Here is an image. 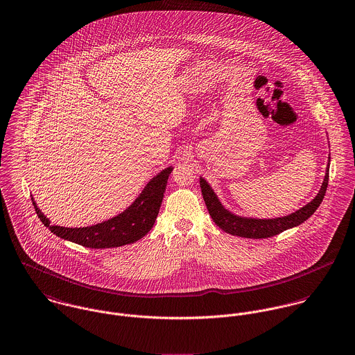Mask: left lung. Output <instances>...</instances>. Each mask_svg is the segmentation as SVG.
<instances>
[{
    "label": "left lung",
    "instance_id": "1",
    "mask_svg": "<svg viewBox=\"0 0 355 355\" xmlns=\"http://www.w3.org/2000/svg\"><path fill=\"white\" fill-rule=\"evenodd\" d=\"M329 174V163L327 167L325 178L322 181L321 189L317 196L305 207L290 214L287 216L275 218V219H254V218H243L232 214L227 211L222 202L219 201L212 188L204 178H200V187L202 198L205 201L207 209L212 218V220L219 226L223 232L233 234V236H243V238H268V236H277L282 232L295 227L304 223L308 218L315 214V209L321 204L322 198L325 196L327 187H328V175Z\"/></svg>",
    "mask_w": 355,
    "mask_h": 355
}]
</instances>
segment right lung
<instances>
[{
    "label": "right lung",
    "instance_id": "obj_1",
    "mask_svg": "<svg viewBox=\"0 0 355 355\" xmlns=\"http://www.w3.org/2000/svg\"><path fill=\"white\" fill-rule=\"evenodd\" d=\"M173 167H167L155 175L143 189L140 196L137 197L130 207L117 216L87 227H62V226H50V220L43 215L33 200L35 212L42 223L50 229L53 234L62 239L79 243L85 248L92 249H105V248H117L122 245L133 243L146 236L154 226L158 216L159 208L163 200V193L166 191L167 180Z\"/></svg>",
    "mask_w": 355,
    "mask_h": 355
}]
</instances>
